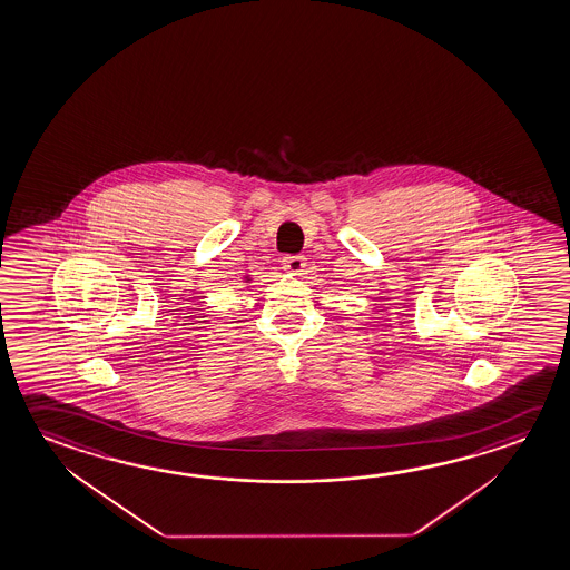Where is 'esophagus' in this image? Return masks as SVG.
<instances>
[{"label":"esophagus","mask_w":570,"mask_h":570,"mask_svg":"<svg viewBox=\"0 0 570 570\" xmlns=\"http://www.w3.org/2000/svg\"><path fill=\"white\" fill-rule=\"evenodd\" d=\"M282 266H284V271L298 276L306 268V258L299 256V254H296V256H284L282 258Z\"/></svg>","instance_id":"1"}]
</instances>
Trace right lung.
Segmentation results:
<instances>
[{"instance_id":"1","label":"right lung","mask_w":570,"mask_h":570,"mask_svg":"<svg viewBox=\"0 0 570 570\" xmlns=\"http://www.w3.org/2000/svg\"><path fill=\"white\" fill-rule=\"evenodd\" d=\"M244 281L250 282V281H253V278H250V276H248V274H246V278H244Z\"/></svg>"}]
</instances>
